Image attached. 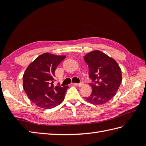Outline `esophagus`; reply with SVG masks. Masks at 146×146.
Masks as SVG:
<instances>
[{
    "instance_id": "1",
    "label": "esophagus",
    "mask_w": 146,
    "mask_h": 146,
    "mask_svg": "<svg viewBox=\"0 0 146 146\" xmlns=\"http://www.w3.org/2000/svg\"><path fill=\"white\" fill-rule=\"evenodd\" d=\"M73 85L75 86H79V87H81V86H83V85H84V83H83V82H81L80 83H73Z\"/></svg>"
}]
</instances>
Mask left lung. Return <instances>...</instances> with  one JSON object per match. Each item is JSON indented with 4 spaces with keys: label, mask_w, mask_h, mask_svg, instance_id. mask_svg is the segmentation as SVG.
I'll return each instance as SVG.
<instances>
[{
    "label": "left lung",
    "mask_w": 146,
    "mask_h": 146,
    "mask_svg": "<svg viewBox=\"0 0 146 146\" xmlns=\"http://www.w3.org/2000/svg\"><path fill=\"white\" fill-rule=\"evenodd\" d=\"M83 58L89 68V77L94 82L90 84L92 94L85 100L95 105L107 103L115 95L122 83L120 66L114 59L98 50L88 52Z\"/></svg>",
    "instance_id": "obj_1"
}]
</instances>
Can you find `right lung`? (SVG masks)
I'll list each match as a JSON object with an SVG mask.
<instances>
[{"mask_svg": "<svg viewBox=\"0 0 146 146\" xmlns=\"http://www.w3.org/2000/svg\"><path fill=\"white\" fill-rule=\"evenodd\" d=\"M66 58L46 52L31 63L23 75V88L30 100L45 109L52 108L63 101L68 86H54L55 70Z\"/></svg>", "mask_w": 146, "mask_h": 146, "instance_id": "obj_1", "label": "right lung"}]
</instances>
